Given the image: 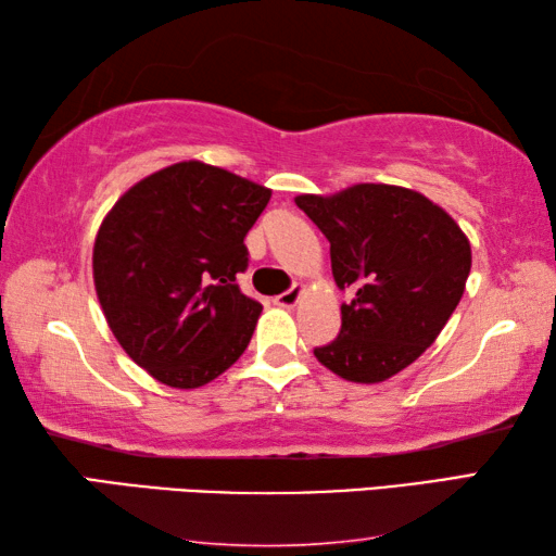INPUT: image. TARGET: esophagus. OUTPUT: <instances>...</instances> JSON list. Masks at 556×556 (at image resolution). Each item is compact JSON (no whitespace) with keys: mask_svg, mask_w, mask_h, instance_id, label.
Segmentation results:
<instances>
[{"mask_svg":"<svg viewBox=\"0 0 556 556\" xmlns=\"http://www.w3.org/2000/svg\"><path fill=\"white\" fill-rule=\"evenodd\" d=\"M301 294H304V287L291 285V289L281 291L279 296H275V304L277 306H285V308H291V306H296V301L301 299Z\"/></svg>","mask_w":556,"mask_h":556,"instance_id":"obj_1","label":"esophagus"}]
</instances>
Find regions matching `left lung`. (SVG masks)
Wrapping results in <instances>:
<instances>
[{
  "label": "left lung",
  "instance_id": "8db88e82",
  "mask_svg": "<svg viewBox=\"0 0 556 556\" xmlns=\"http://www.w3.org/2000/svg\"><path fill=\"white\" fill-rule=\"evenodd\" d=\"M331 242L341 333L314 348L318 363L351 382H382L437 341L464 296L470 244L454 218L402 186L357 184L336 195H296Z\"/></svg>",
  "mask_w": 556,
  "mask_h": 556
}]
</instances>
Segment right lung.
<instances>
[{"label":"right lung","mask_w":556,"mask_h":556,"mask_svg":"<svg viewBox=\"0 0 556 556\" xmlns=\"http://www.w3.org/2000/svg\"><path fill=\"white\" fill-rule=\"evenodd\" d=\"M269 195L225 168L181 162L131 186L102 220L92 248L102 314L154 380L201 388L244 353L262 304L235 279Z\"/></svg>","instance_id":"right-lung-1"}]
</instances>
